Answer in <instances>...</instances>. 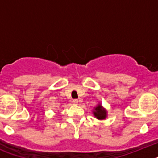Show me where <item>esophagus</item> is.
Wrapping results in <instances>:
<instances>
[{"label":"esophagus","mask_w":158,"mask_h":158,"mask_svg":"<svg viewBox=\"0 0 158 158\" xmlns=\"http://www.w3.org/2000/svg\"><path fill=\"white\" fill-rule=\"evenodd\" d=\"M73 104H78V100H77V99H75V100H73Z\"/></svg>","instance_id":"obj_1"}]
</instances>
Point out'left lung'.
Listing matches in <instances>:
<instances>
[{
  "instance_id": "left-lung-1",
  "label": "left lung",
  "mask_w": 158,
  "mask_h": 158,
  "mask_svg": "<svg viewBox=\"0 0 158 158\" xmlns=\"http://www.w3.org/2000/svg\"><path fill=\"white\" fill-rule=\"evenodd\" d=\"M93 114L95 116V118L99 119V120H104L107 117V111L104 108L100 103H98V104L94 107L93 110Z\"/></svg>"
}]
</instances>
